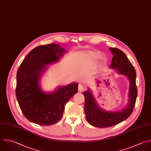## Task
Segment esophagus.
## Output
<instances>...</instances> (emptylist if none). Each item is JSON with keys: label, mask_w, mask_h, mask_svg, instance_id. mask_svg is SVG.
Wrapping results in <instances>:
<instances>
[{"label": "esophagus", "mask_w": 151, "mask_h": 151, "mask_svg": "<svg viewBox=\"0 0 151 151\" xmlns=\"http://www.w3.org/2000/svg\"><path fill=\"white\" fill-rule=\"evenodd\" d=\"M83 90V86L82 85L79 84L78 86V91L79 92H82V91Z\"/></svg>", "instance_id": "obj_1"}]
</instances>
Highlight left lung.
I'll use <instances>...</instances> for the list:
<instances>
[{"mask_svg": "<svg viewBox=\"0 0 151 151\" xmlns=\"http://www.w3.org/2000/svg\"><path fill=\"white\" fill-rule=\"evenodd\" d=\"M110 50L113 55L110 68L116 69L119 75L126 76L129 81L128 104L124 109L117 111H106L98 106L90 89L84 91L86 120L92 126L99 128L111 127L127 119L133 111L137 98L136 73L134 67L120 50L110 47Z\"/></svg>", "mask_w": 151, "mask_h": 151, "instance_id": "1", "label": "left lung"}]
</instances>
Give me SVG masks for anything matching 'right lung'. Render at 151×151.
Wrapping results in <instances>:
<instances>
[{
  "label": "right lung",
  "mask_w": 151,
  "mask_h": 151,
  "mask_svg": "<svg viewBox=\"0 0 151 151\" xmlns=\"http://www.w3.org/2000/svg\"><path fill=\"white\" fill-rule=\"evenodd\" d=\"M67 51L56 44L35 47L27 55L17 74L16 96L21 110L31 122L50 126L59 121L69 100L78 92V83L59 86L44 92L40 79L48 65L56 63Z\"/></svg>",
  "instance_id": "1"
}]
</instances>
